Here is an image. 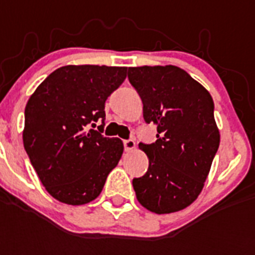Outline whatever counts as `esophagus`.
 Listing matches in <instances>:
<instances>
[{
	"mask_svg": "<svg viewBox=\"0 0 255 255\" xmlns=\"http://www.w3.org/2000/svg\"><path fill=\"white\" fill-rule=\"evenodd\" d=\"M124 148H126V151H133L136 148V143L133 140H124Z\"/></svg>",
	"mask_w": 255,
	"mask_h": 255,
	"instance_id": "esophagus-1",
	"label": "esophagus"
}]
</instances>
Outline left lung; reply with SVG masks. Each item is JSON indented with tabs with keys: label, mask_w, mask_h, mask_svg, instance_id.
<instances>
[{
	"label": "left lung",
	"mask_w": 255,
	"mask_h": 255,
	"mask_svg": "<svg viewBox=\"0 0 255 255\" xmlns=\"http://www.w3.org/2000/svg\"><path fill=\"white\" fill-rule=\"evenodd\" d=\"M128 79L143 100L157 140L139 144L149 167L133 178L136 198L153 213L185 209L201 193L220 145L209 91L177 66L129 67Z\"/></svg>",
	"instance_id": "obj_1"
}]
</instances>
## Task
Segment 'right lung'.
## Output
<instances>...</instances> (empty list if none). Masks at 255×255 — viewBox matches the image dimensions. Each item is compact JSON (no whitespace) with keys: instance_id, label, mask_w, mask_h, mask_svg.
Instances as JSON below:
<instances>
[{"instance_id":"1","label":"right lung","mask_w":255,"mask_h":255,"mask_svg":"<svg viewBox=\"0 0 255 255\" xmlns=\"http://www.w3.org/2000/svg\"><path fill=\"white\" fill-rule=\"evenodd\" d=\"M127 67L69 65L51 73L25 108L23 147L45 189L67 205L95 200L123 155V141L104 137V103ZM102 122L100 131L88 130Z\"/></svg>"}]
</instances>
